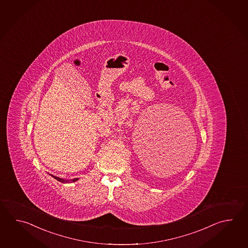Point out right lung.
Wrapping results in <instances>:
<instances>
[{
  "mask_svg": "<svg viewBox=\"0 0 248 248\" xmlns=\"http://www.w3.org/2000/svg\"><path fill=\"white\" fill-rule=\"evenodd\" d=\"M51 177H54L55 179H56L57 181H59V182L61 183H69V182H76L78 180V178H73V179H71V180H67V179H63V178H61V177H56V176H53V175H51L49 174Z\"/></svg>",
  "mask_w": 248,
  "mask_h": 248,
  "instance_id": "obj_1",
  "label": "right lung"
}]
</instances>
